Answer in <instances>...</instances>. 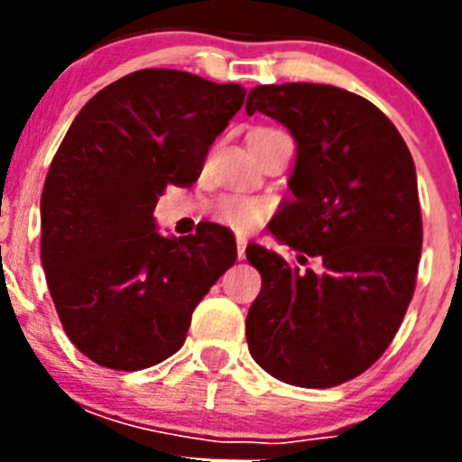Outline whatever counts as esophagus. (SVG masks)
Wrapping results in <instances>:
<instances>
[{"label":"esophagus","mask_w":462,"mask_h":462,"mask_svg":"<svg viewBox=\"0 0 462 462\" xmlns=\"http://www.w3.org/2000/svg\"><path fill=\"white\" fill-rule=\"evenodd\" d=\"M236 245H238V259H245V247H247V238L238 236V238H236Z\"/></svg>","instance_id":"1"}]
</instances>
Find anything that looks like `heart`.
<instances>
[{"instance_id":"heart-1","label":"heart","mask_w":462,"mask_h":462,"mask_svg":"<svg viewBox=\"0 0 462 462\" xmlns=\"http://www.w3.org/2000/svg\"><path fill=\"white\" fill-rule=\"evenodd\" d=\"M263 132H273V129H256L254 134ZM268 215H271V203L259 196L224 194L210 203V217L238 234H250L259 228L266 222Z\"/></svg>"}]
</instances>
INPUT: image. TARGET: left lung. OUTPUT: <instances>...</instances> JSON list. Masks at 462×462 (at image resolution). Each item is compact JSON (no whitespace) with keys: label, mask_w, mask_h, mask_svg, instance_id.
I'll return each instance as SVG.
<instances>
[{"label":"left lung","mask_w":462,"mask_h":462,"mask_svg":"<svg viewBox=\"0 0 462 462\" xmlns=\"http://www.w3.org/2000/svg\"><path fill=\"white\" fill-rule=\"evenodd\" d=\"M287 126L293 201L271 234L296 252L247 245L261 291L245 321L250 354L280 382L328 389L358 377L398 333L416 284L423 224L414 159L393 122L333 85H259L245 104Z\"/></svg>","instance_id":"1"}]
</instances>
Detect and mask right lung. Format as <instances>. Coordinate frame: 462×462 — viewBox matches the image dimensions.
Segmentation results:
<instances>
[{
	"instance_id": "right-lung-1",
	"label": "right lung",
	"mask_w": 462,
	"mask_h": 462,
	"mask_svg": "<svg viewBox=\"0 0 462 462\" xmlns=\"http://www.w3.org/2000/svg\"><path fill=\"white\" fill-rule=\"evenodd\" d=\"M245 101L175 69H141L83 106L41 194V263L69 340L110 370L157 365L182 346L191 312L236 263L219 224L166 238L154 206L191 187L208 148Z\"/></svg>"
}]
</instances>
